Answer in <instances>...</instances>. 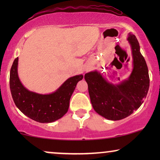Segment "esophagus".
Returning <instances> with one entry per match:
<instances>
[{"label": "esophagus", "mask_w": 160, "mask_h": 160, "mask_svg": "<svg viewBox=\"0 0 160 160\" xmlns=\"http://www.w3.org/2000/svg\"><path fill=\"white\" fill-rule=\"evenodd\" d=\"M89 69H90V67L89 66H86L85 67V71H89Z\"/></svg>", "instance_id": "obj_1"}]
</instances>
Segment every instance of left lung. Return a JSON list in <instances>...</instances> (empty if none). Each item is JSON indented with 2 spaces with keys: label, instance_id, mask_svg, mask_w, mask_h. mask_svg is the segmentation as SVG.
<instances>
[{
  "label": "left lung",
  "instance_id": "left-lung-1",
  "mask_svg": "<svg viewBox=\"0 0 160 160\" xmlns=\"http://www.w3.org/2000/svg\"><path fill=\"white\" fill-rule=\"evenodd\" d=\"M128 41L133 60V69L128 78L116 84L108 82L97 71L84 76L94 110L113 121L124 119L137 110L143 102L149 88L148 67L140 52L138 41L130 32Z\"/></svg>",
  "mask_w": 160,
  "mask_h": 160
}]
</instances>
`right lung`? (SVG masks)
<instances>
[{"mask_svg":"<svg viewBox=\"0 0 160 160\" xmlns=\"http://www.w3.org/2000/svg\"><path fill=\"white\" fill-rule=\"evenodd\" d=\"M17 67L18 58L11 68L9 84L13 100L21 112L41 123H50L62 117L68 110L70 99L76 84L84 76L81 74L68 78L55 92L42 95L23 86L19 78Z\"/></svg>","mask_w":160,"mask_h":160,"instance_id":"1","label":"right lung"}]
</instances>
